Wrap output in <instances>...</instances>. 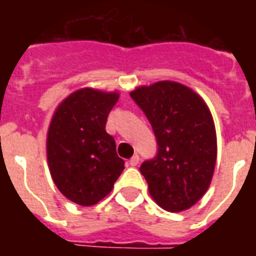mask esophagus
<instances>
[{
  "mask_svg": "<svg viewBox=\"0 0 256 256\" xmlns=\"http://www.w3.org/2000/svg\"><path fill=\"white\" fill-rule=\"evenodd\" d=\"M138 162H140V156L134 155L133 158H132V159L128 160V164H130L132 167H134V166H137V164H138Z\"/></svg>",
  "mask_w": 256,
  "mask_h": 256,
  "instance_id": "esophagus-1",
  "label": "esophagus"
}]
</instances>
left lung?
I'll return each mask as SVG.
<instances>
[{
  "label": "left lung",
  "mask_w": 256,
  "mask_h": 256,
  "mask_svg": "<svg viewBox=\"0 0 256 256\" xmlns=\"http://www.w3.org/2000/svg\"><path fill=\"white\" fill-rule=\"evenodd\" d=\"M132 98L154 128L158 154L140 172L162 208L180 212L207 192L216 162V134L204 100L185 84L160 80L140 86Z\"/></svg>",
  "instance_id": "1"
}]
</instances>
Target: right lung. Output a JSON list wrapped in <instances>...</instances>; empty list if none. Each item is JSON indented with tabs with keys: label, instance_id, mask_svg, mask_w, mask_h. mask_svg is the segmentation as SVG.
I'll return each instance as SVG.
<instances>
[{
	"label": "right lung",
	"instance_id": "right-lung-1",
	"mask_svg": "<svg viewBox=\"0 0 256 256\" xmlns=\"http://www.w3.org/2000/svg\"><path fill=\"white\" fill-rule=\"evenodd\" d=\"M116 92L84 88L64 98L53 114L46 155L53 182L79 206H93L111 192L124 168L112 136L106 132Z\"/></svg>",
	"mask_w": 256,
	"mask_h": 256
}]
</instances>
